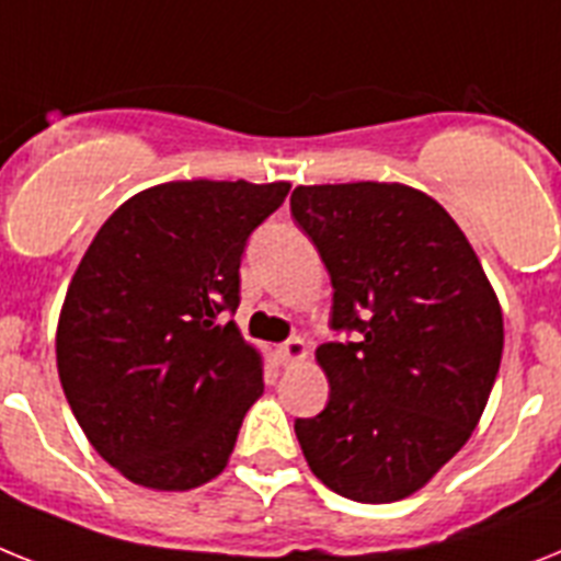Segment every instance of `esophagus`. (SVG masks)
<instances>
[{
    "label": "esophagus",
    "instance_id": "obj_1",
    "mask_svg": "<svg viewBox=\"0 0 561 561\" xmlns=\"http://www.w3.org/2000/svg\"><path fill=\"white\" fill-rule=\"evenodd\" d=\"M308 356V347L299 336H290L288 342H282L279 345V359L282 365H296V362H302Z\"/></svg>",
    "mask_w": 561,
    "mask_h": 561
}]
</instances>
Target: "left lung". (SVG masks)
Instances as JSON below:
<instances>
[{"label":"left lung","instance_id":"8db88e82","mask_svg":"<svg viewBox=\"0 0 561 561\" xmlns=\"http://www.w3.org/2000/svg\"><path fill=\"white\" fill-rule=\"evenodd\" d=\"M290 216L331 273V328L353 336L317 347L331 397L296 419V439L339 496H411L491 397L505 342L496 294L448 210L408 185H299Z\"/></svg>","mask_w":561,"mask_h":561}]
</instances>
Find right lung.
<instances>
[{
    "label": "right lung",
    "instance_id": "right-lung-1",
    "mask_svg": "<svg viewBox=\"0 0 561 561\" xmlns=\"http://www.w3.org/2000/svg\"><path fill=\"white\" fill-rule=\"evenodd\" d=\"M288 182H164L113 210L56 328V368L96 454L130 482L191 491L222 473L262 397L239 333V265Z\"/></svg>",
    "mask_w": 561,
    "mask_h": 561
}]
</instances>
